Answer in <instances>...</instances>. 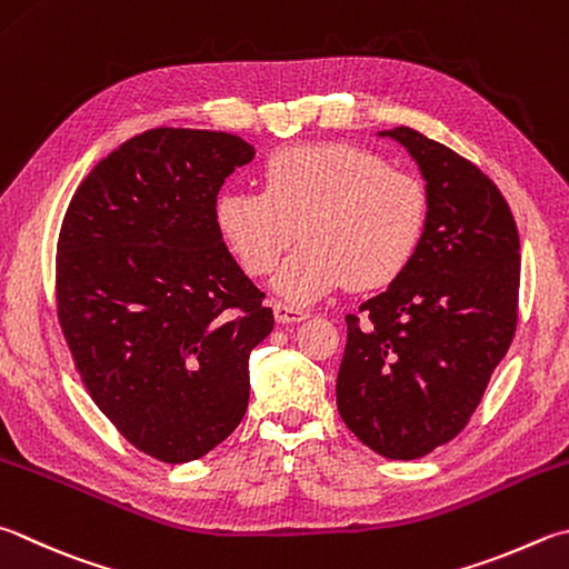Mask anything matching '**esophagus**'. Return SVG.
Masks as SVG:
<instances>
[{
    "instance_id": "34e87169",
    "label": "esophagus",
    "mask_w": 569,
    "mask_h": 569,
    "mask_svg": "<svg viewBox=\"0 0 569 569\" xmlns=\"http://www.w3.org/2000/svg\"><path fill=\"white\" fill-rule=\"evenodd\" d=\"M273 316L278 323H298V320H306L308 313L303 308L296 306H286V303H273Z\"/></svg>"
}]
</instances>
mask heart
<instances>
[{"instance_id":"heart-1","label":"heart","mask_w":569,"mask_h":569,"mask_svg":"<svg viewBox=\"0 0 569 569\" xmlns=\"http://www.w3.org/2000/svg\"><path fill=\"white\" fill-rule=\"evenodd\" d=\"M263 191L223 189L211 219L246 273L266 276L298 236L273 288L311 303L350 283L388 286L416 256L428 223V191L418 177L390 169L378 153L346 141L293 143L268 153Z\"/></svg>"}]
</instances>
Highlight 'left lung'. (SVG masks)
<instances>
[{
  "mask_svg": "<svg viewBox=\"0 0 569 569\" xmlns=\"http://www.w3.org/2000/svg\"><path fill=\"white\" fill-rule=\"evenodd\" d=\"M418 163L428 223L383 293L348 316L336 402L350 432L390 460L428 456L465 428L518 323V226L485 173L410 127L378 131Z\"/></svg>",
  "mask_w": 569,
  "mask_h": 569,
  "instance_id": "8db88e82",
  "label": "left lung"
}]
</instances>
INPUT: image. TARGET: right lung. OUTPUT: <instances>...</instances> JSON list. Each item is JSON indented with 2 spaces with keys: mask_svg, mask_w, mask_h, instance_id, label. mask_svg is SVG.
I'll use <instances>...</instances> for the list:
<instances>
[{
  "mask_svg": "<svg viewBox=\"0 0 569 569\" xmlns=\"http://www.w3.org/2000/svg\"><path fill=\"white\" fill-rule=\"evenodd\" d=\"M256 157L226 131L151 129L101 159L57 246V311L99 410L133 448L191 462L239 428L273 311L213 229Z\"/></svg>",
  "mask_w": 569,
  "mask_h": 569,
  "instance_id": "1",
  "label": "right lung"
}]
</instances>
